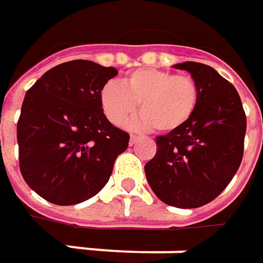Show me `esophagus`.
I'll list each match as a JSON object with an SVG mask.
<instances>
[{
	"mask_svg": "<svg viewBox=\"0 0 263 263\" xmlns=\"http://www.w3.org/2000/svg\"><path fill=\"white\" fill-rule=\"evenodd\" d=\"M139 139H140V136H136V135H132V136H130V145H135V143H136Z\"/></svg>",
	"mask_w": 263,
	"mask_h": 263,
	"instance_id": "obj_1",
	"label": "esophagus"
}]
</instances>
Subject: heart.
Returning <instances> with one entry per match:
<instances>
[{"mask_svg":"<svg viewBox=\"0 0 263 263\" xmlns=\"http://www.w3.org/2000/svg\"><path fill=\"white\" fill-rule=\"evenodd\" d=\"M195 79L158 68H137L123 80L108 82L101 90V105L106 118L123 126L140 104L142 124L159 133H171L187 121L199 104Z\"/></svg>","mask_w":263,"mask_h":263,"instance_id":"heart-1","label":"heart"}]
</instances>
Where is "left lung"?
<instances>
[{
    "instance_id": "obj_1",
    "label": "left lung",
    "mask_w": 263,
    "mask_h": 263,
    "mask_svg": "<svg viewBox=\"0 0 263 263\" xmlns=\"http://www.w3.org/2000/svg\"><path fill=\"white\" fill-rule=\"evenodd\" d=\"M199 86V104L184 126L158 136L157 154L146 165V180L164 203L199 208L230 184L243 159L246 114L236 87L212 67L187 61Z\"/></svg>"
}]
</instances>
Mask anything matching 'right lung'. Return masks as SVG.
Here are the masks:
<instances>
[{"instance_id":"add662e5","label":"right lung","mask_w":263,"mask_h":263,"mask_svg":"<svg viewBox=\"0 0 263 263\" xmlns=\"http://www.w3.org/2000/svg\"><path fill=\"white\" fill-rule=\"evenodd\" d=\"M114 67L73 60L27 90L17 121L18 164L27 186L55 205L93 197L111 177L128 133L106 120L101 90Z\"/></svg>"}]
</instances>
